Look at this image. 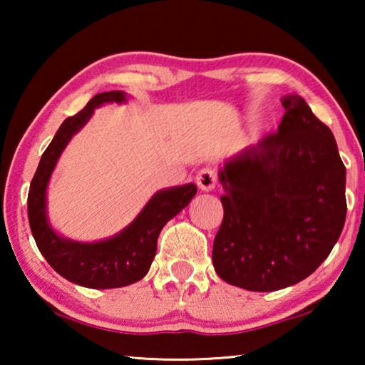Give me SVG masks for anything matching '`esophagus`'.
I'll use <instances>...</instances> for the list:
<instances>
[{"label": "esophagus", "mask_w": 365, "mask_h": 365, "mask_svg": "<svg viewBox=\"0 0 365 365\" xmlns=\"http://www.w3.org/2000/svg\"><path fill=\"white\" fill-rule=\"evenodd\" d=\"M196 183L202 191H212L217 185V174L212 168H205L196 174Z\"/></svg>", "instance_id": "esophagus-1"}]
</instances>
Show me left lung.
<instances>
[{
    "mask_svg": "<svg viewBox=\"0 0 365 365\" xmlns=\"http://www.w3.org/2000/svg\"><path fill=\"white\" fill-rule=\"evenodd\" d=\"M279 130L219 172L224 220L212 264L230 285L275 292L322 264L346 219V168L335 137L299 95L282 98Z\"/></svg>",
    "mask_w": 365,
    "mask_h": 365,
    "instance_id": "obj_1",
    "label": "left lung"
}]
</instances>
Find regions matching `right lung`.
Returning a JSON list of instances; mask_svg holds the SVG:
<instances>
[{
	"instance_id": "obj_1",
	"label": "right lung",
	"mask_w": 365,
	"mask_h": 365,
	"mask_svg": "<svg viewBox=\"0 0 365 365\" xmlns=\"http://www.w3.org/2000/svg\"><path fill=\"white\" fill-rule=\"evenodd\" d=\"M123 91H106L91 98L76 115L67 117L43 153L38 169L29 190V222L35 243L48 264L80 287L106 289L132 285L143 279L156 256L158 237L163 227L175 217L196 195V185L160 190L130 225L115 237L98 243H78L66 240L53 230L46 215V187L61 153L104 103H123Z\"/></svg>"
}]
</instances>
